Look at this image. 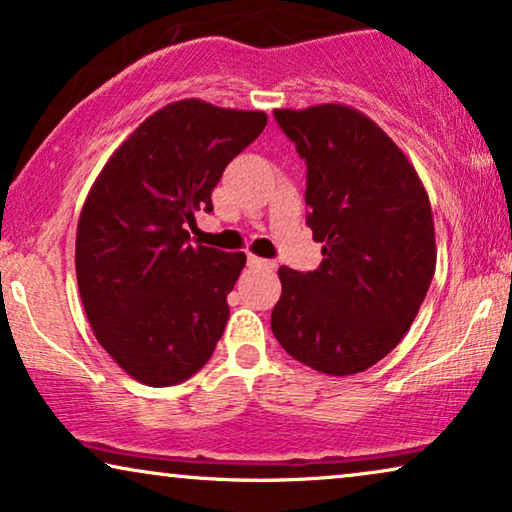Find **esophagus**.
Wrapping results in <instances>:
<instances>
[{"label":"esophagus","instance_id":"esophagus-1","mask_svg":"<svg viewBox=\"0 0 512 512\" xmlns=\"http://www.w3.org/2000/svg\"><path fill=\"white\" fill-rule=\"evenodd\" d=\"M247 263L251 265V268H275V265H277L275 261H268V258H258L254 254H249Z\"/></svg>","mask_w":512,"mask_h":512}]
</instances>
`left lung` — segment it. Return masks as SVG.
Listing matches in <instances>:
<instances>
[{
	"instance_id": "8db88e82",
	"label": "left lung",
	"mask_w": 512,
	"mask_h": 512,
	"mask_svg": "<svg viewBox=\"0 0 512 512\" xmlns=\"http://www.w3.org/2000/svg\"><path fill=\"white\" fill-rule=\"evenodd\" d=\"M307 165L317 270L282 265L272 333L293 359L345 377L375 366L415 321L436 272L429 195L405 153L345 104L275 109Z\"/></svg>"
}]
</instances>
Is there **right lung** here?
Listing matches in <instances>:
<instances>
[{
    "mask_svg": "<svg viewBox=\"0 0 512 512\" xmlns=\"http://www.w3.org/2000/svg\"><path fill=\"white\" fill-rule=\"evenodd\" d=\"M263 111L179 100L158 109L102 167L76 228V282L107 354L146 387L198 373L230 317L242 251L191 244L223 170L261 135Z\"/></svg>",
    "mask_w": 512,
    "mask_h": 512,
    "instance_id": "add662e5",
    "label": "right lung"
}]
</instances>
